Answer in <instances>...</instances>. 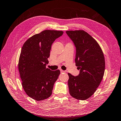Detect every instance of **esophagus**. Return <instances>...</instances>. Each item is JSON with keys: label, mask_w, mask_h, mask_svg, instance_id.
I'll use <instances>...</instances> for the list:
<instances>
[{"label": "esophagus", "mask_w": 121, "mask_h": 121, "mask_svg": "<svg viewBox=\"0 0 121 121\" xmlns=\"http://www.w3.org/2000/svg\"><path fill=\"white\" fill-rule=\"evenodd\" d=\"M60 71H61V73H62V72H66V71H64V70H63L62 69H60Z\"/></svg>", "instance_id": "34e87169"}]
</instances>
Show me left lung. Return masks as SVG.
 I'll return each instance as SVG.
<instances>
[{
	"label": "left lung",
	"instance_id": "left-lung-1",
	"mask_svg": "<svg viewBox=\"0 0 121 121\" xmlns=\"http://www.w3.org/2000/svg\"><path fill=\"white\" fill-rule=\"evenodd\" d=\"M76 47L75 65L80 72L77 77L68 73L69 94L78 100H86L92 96L102 80L105 59L96 40L82 30L66 31Z\"/></svg>",
	"mask_w": 121,
	"mask_h": 121
}]
</instances>
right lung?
I'll use <instances>...</instances> for the list:
<instances>
[{
  "label": "right lung",
  "instance_id": "add662e5",
  "mask_svg": "<svg viewBox=\"0 0 121 121\" xmlns=\"http://www.w3.org/2000/svg\"><path fill=\"white\" fill-rule=\"evenodd\" d=\"M62 31L46 30L30 37L24 43L18 69L22 85L27 95L37 101L50 97L60 73L46 68L52 44L62 35Z\"/></svg>",
  "mask_w": 121,
  "mask_h": 121
}]
</instances>
